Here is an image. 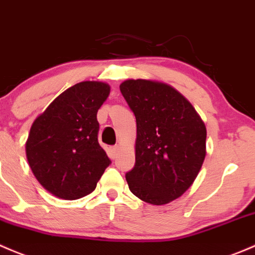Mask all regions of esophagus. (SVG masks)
Segmentation results:
<instances>
[{"label": "esophagus", "mask_w": 255, "mask_h": 255, "mask_svg": "<svg viewBox=\"0 0 255 255\" xmlns=\"http://www.w3.org/2000/svg\"><path fill=\"white\" fill-rule=\"evenodd\" d=\"M119 149H120L119 146H114V147H113V153L117 154L118 152H119Z\"/></svg>", "instance_id": "obj_1"}]
</instances>
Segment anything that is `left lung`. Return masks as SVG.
<instances>
[{
	"instance_id": "left-lung-1",
	"label": "left lung",
	"mask_w": 255,
	"mask_h": 255,
	"mask_svg": "<svg viewBox=\"0 0 255 255\" xmlns=\"http://www.w3.org/2000/svg\"><path fill=\"white\" fill-rule=\"evenodd\" d=\"M120 92L136 118L131 193L164 205L190 188L206 156V127L190 102L167 83L127 80Z\"/></svg>"
}]
</instances>
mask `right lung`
Segmentation results:
<instances>
[{
	"label": "right lung",
	"instance_id": "obj_1",
	"mask_svg": "<svg viewBox=\"0 0 255 255\" xmlns=\"http://www.w3.org/2000/svg\"><path fill=\"white\" fill-rule=\"evenodd\" d=\"M110 86L85 81L62 92L34 120L25 153L34 177L56 198L76 200L96 189L110 159L98 142L97 113Z\"/></svg>",
	"mask_w": 255,
	"mask_h": 255
}]
</instances>
